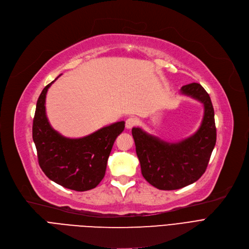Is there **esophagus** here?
I'll use <instances>...</instances> for the list:
<instances>
[{
    "label": "esophagus",
    "instance_id": "esophagus-1",
    "mask_svg": "<svg viewBox=\"0 0 249 249\" xmlns=\"http://www.w3.org/2000/svg\"><path fill=\"white\" fill-rule=\"evenodd\" d=\"M137 123H138V120L136 119V118H133V117H131V118H128V119L126 120V128L127 129H131V128H133L135 125H137Z\"/></svg>",
    "mask_w": 249,
    "mask_h": 249
}]
</instances>
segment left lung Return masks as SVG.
Instances as JSON below:
<instances>
[{
  "instance_id": "obj_1",
  "label": "left lung",
  "mask_w": 249,
  "mask_h": 249,
  "mask_svg": "<svg viewBox=\"0 0 249 249\" xmlns=\"http://www.w3.org/2000/svg\"><path fill=\"white\" fill-rule=\"evenodd\" d=\"M180 93L204 104V117L198 131L179 142H166L132 128L141 173L150 185L172 191L197 181L205 173L216 144L214 108L205 89L197 83L181 87Z\"/></svg>"
}]
</instances>
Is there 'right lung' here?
Returning <instances> with one entry per match:
<instances>
[{
  "instance_id": "add662e5",
  "label": "right lung",
  "mask_w": 249,
  "mask_h": 249,
  "mask_svg": "<svg viewBox=\"0 0 249 249\" xmlns=\"http://www.w3.org/2000/svg\"><path fill=\"white\" fill-rule=\"evenodd\" d=\"M57 77L43 89L36 104L32 136L38 162L46 177L56 184L77 192L89 191L103 179L113 144L123 132L125 122L103 127L82 138L60 135L50 126L45 112L47 90Z\"/></svg>"
}]
</instances>
